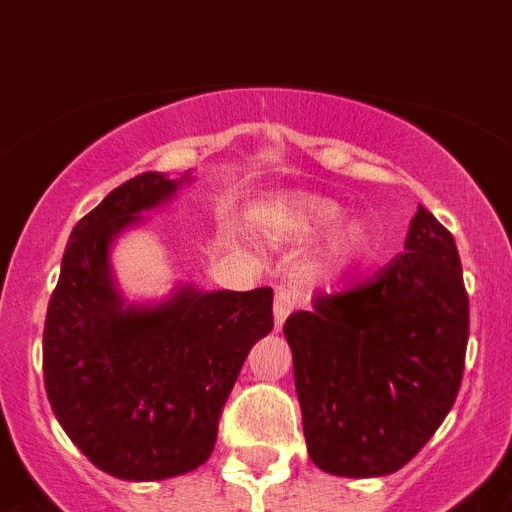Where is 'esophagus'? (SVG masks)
I'll list each match as a JSON object with an SVG mask.
<instances>
[{
  "mask_svg": "<svg viewBox=\"0 0 512 512\" xmlns=\"http://www.w3.org/2000/svg\"><path fill=\"white\" fill-rule=\"evenodd\" d=\"M296 309V296L289 289H278L276 299H273V315H276V328H281L286 317Z\"/></svg>",
  "mask_w": 512,
  "mask_h": 512,
  "instance_id": "1",
  "label": "esophagus"
}]
</instances>
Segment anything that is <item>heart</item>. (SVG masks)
<instances>
[{
	"label": "heart",
	"instance_id": "heart-1",
	"mask_svg": "<svg viewBox=\"0 0 512 512\" xmlns=\"http://www.w3.org/2000/svg\"><path fill=\"white\" fill-rule=\"evenodd\" d=\"M299 213H302V229L307 234H322V231L333 229L343 216L341 205H336L333 200H322V197L304 200ZM377 247H380V226L375 218H354L338 231L336 242H333V263L338 270H354L369 263L375 257Z\"/></svg>",
	"mask_w": 512,
	"mask_h": 512
}]
</instances>
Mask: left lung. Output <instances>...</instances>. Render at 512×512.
Instances as JSON below:
<instances>
[{
	"label": "left lung",
	"mask_w": 512,
	"mask_h": 512,
	"mask_svg": "<svg viewBox=\"0 0 512 512\" xmlns=\"http://www.w3.org/2000/svg\"><path fill=\"white\" fill-rule=\"evenodd\" d=\"M309 458L336 476H385L453 409L468 343L455 239L419 205L406 252L367 281L315 296L283 325Z\"/></svg>",
	"instance_id": "obj_1"
}]
</instances>
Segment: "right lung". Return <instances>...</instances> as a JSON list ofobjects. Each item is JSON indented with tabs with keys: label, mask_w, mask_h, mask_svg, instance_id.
Segmentation results:
<instances>
[{
	"label": "right lung",
	"mask_w": 512,
	"mask_h": 512,
	"mask_svg": "<svg viewBox=\"0 0 512 512\" xmlns=\"http://www.w3.org/2000/svg\"><path fill=\"white\" fill-rule=\"evenodd\" d=\"M182 179L145 171L72 229L44 325L46 395L101 471L156 482L203 466L249 349L273 330V289H182L124 307L109 270L114 236Z\"/></svg>",
	"instance_id": "add662e5"
}]
</instances>
